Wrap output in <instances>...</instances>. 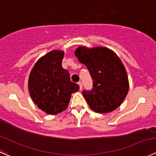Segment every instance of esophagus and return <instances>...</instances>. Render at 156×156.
I'll list each match as a JSON object with an SVG mask.
<instances>
[{
	"label": "esophagus",
	"mask_w": 156,
	"mask_h": 156,
	"mask_svg": "<svg viewBox=\"0 0 156 156\" xmlns=\"http://www.w3.org/2000/svg\"><path fill=\"white\" fill-rule=\"evenodd\" d=\"M78 84L80 86V89H82V88H83V83H82V82H79Z\"/></svg>",
	"instance_id": "esophagus-1"
}]
</instances>
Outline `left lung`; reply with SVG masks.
<instances>
[{"instance_id":"left-lung-1","label":"left lung","mask_w":156,"mask_h":156,"mask_svg":"<svg viewBox=\"0 0 156 156\" xmlns=\"http://www.w3.org/2000/svg\"><path fill=\"white\" fill-rule=\"evenodd\" d=\"M75 55L87 67L93 81L91 90L83 91L90 108L98 113H108L119 107L127 96L129 83L118 55L102 47H79Z\"/></svg>"}]
</instances>
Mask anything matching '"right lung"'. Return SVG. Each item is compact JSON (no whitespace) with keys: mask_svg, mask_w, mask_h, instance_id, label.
Listing matches in <instances>:
<instances>
[{"mask_svg":"<svg viewBox=\"0 0 156 156\" xmlns=\"http://www.w3.org/2000/svg\"><path fill=\"white\" fill-rule=\"evenodd\" d=\"M64 52L52 51L40 58L32 68L29 78L31 98L47 114L57 115L65 110L71 94L80 86L70 80L68 70L62 67Z\"/></svg>","mask_w":156,"mask_h":156,"instance_id":"1","label":"right lung"}]
</instances>
